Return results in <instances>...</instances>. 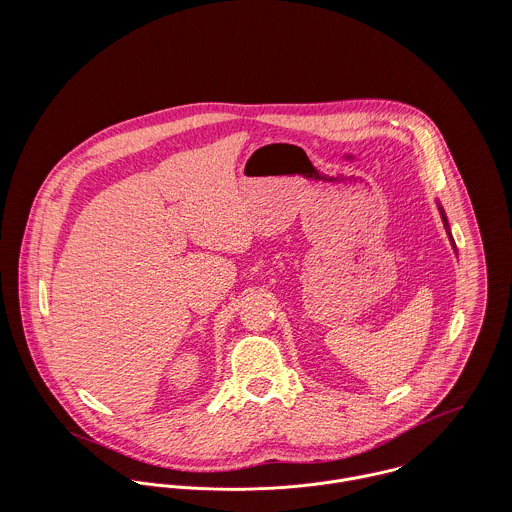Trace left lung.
I'll return each mask as SVG.
<instances>
[{"instance_id": "1", "label": "left lung", "mask_w": 512, "mask_h": 512, "mask_svg": "<svg viewBox=\"0 0 512 512\" xmlns=\"http://www.w3.org/2000/svg\"><path fill=\"white\" fill-rule=\"evenodd\" d=\"M436 205H438L439 215H441V222H443V228H445V232H447L449 244H451V248H453V252H455V256H457V246H455V240H453V236H451V228H449V222H447V217H445V211H443V207H441V203H439L438 199H436Z\"/></svg>"}]
</instances>
